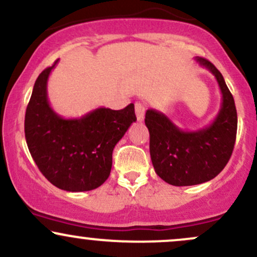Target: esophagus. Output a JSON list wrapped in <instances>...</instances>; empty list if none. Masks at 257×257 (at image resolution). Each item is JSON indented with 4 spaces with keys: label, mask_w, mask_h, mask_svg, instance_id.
Instances as JSON below:
<instances>
[{
    "label": "esophagus",
    "mask_w": 257,
    "mask_h": 257,
    "mask_svg": "<svg viewBox=\"0 0 257 257\" xmlns=\"http://www.w3.org/2000/svg\"><path fill=\"white\" fill-rule=\"evenodd\" d=\"M145 111H146V107L144 103L142 102H137L135 103V114H137V119L139 122H143L144 117H145Z\"/></svg>",
    "instance_id": "esophagus-1"
}]
</instances>
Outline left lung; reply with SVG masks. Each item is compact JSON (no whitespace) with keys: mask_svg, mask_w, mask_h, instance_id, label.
I'll list each match as a JSON object with an SVG mask.
<instances>
[{"mask_svg":"<svg viewBox=\"0 0 257 257\" xmlns=\"http://www.w3.org/2000/svg\"><path fill=\"white\" fill-rule=\"evenodd\" d=\"M195 60L215 75L221 89L222 105L215 120L200 131L184 132L156 109H148L145 114L155 172L176 187L201 184L215 178L229 161L235 144L238 117L233 95L221 72L210 61L202 57Z\"/></svg>","mask_w":257,"mask_h":257,"instance_id":"left-lung-1","label":"left lung"}]
</instances>
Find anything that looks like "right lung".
<instances>
[{"label":"right lung","instance_id":"add662e5","mask_svg":"<svg viewBox=\"0 0 257 257\" xmlns=\"http://www.w3.org/2000/svg\"><path fill=\"white\" fill-rule=\"evenodd\" d=\"M57 62L36 79L25 112V139L50 183L62 190L89 191L108 178L115 144L137 120L134 105L119 111L100 107L80 118H62L47 100V80Z\"/></svg>","mask_w":257,"mask_h":257}]
</instances>
